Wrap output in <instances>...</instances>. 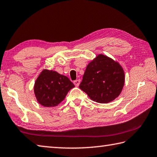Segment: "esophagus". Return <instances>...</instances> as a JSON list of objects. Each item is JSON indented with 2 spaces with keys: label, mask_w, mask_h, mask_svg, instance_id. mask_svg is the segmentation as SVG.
Listing matches in <instances>:
<instances>
[{
  "label": "esophagus",
  "mask_w": 157,
  "mask_h": 157,
  "mask_svg": "<svg viewBox=\"0 0 157 157\" xmlns=\"http://www.w3.org/2000/svg\"><path fill=\"white\" fill-rule=\"evenodd\" d=\"M74 84H75V86H78L79 84H80V79H77V80H75L73 82Z\"/></svg>",
  "instance_id": "1"
}]
</instances>
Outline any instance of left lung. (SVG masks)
I'll use <instances>...</instances> for the list:
<instances>
[{
    "label": "left lung",
    "instance_id": "obj_1",
    "mask_svg": "<svg viewBox=\"0 0 157 157\" xmlns=\"http://www.w3.org/2000/svg\"><path fill=\"white\" fill-rule=\"evenodd\" d=\"M124 82V71L119 62L99 54L87 65L79 88L93 101L107 104L118 98Z\"/></svg>",
    "mask_w": 157,
    "mask_h": 157
}]
</instances>
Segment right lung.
<instances>
[{
    "instance_id": "obj_1",
    "label": "right lung",
    "mask_w": 157,
    "mask_h": 157,
    "mask_svg": "<svg viewBox=\"0 0 157 157\" xmlns=\"http://www.w3.org/2000/svg\"><path fill=\"white\" fill-rule=\"evenodd\" d=\"M73 87L75 85L67 76L55 71L44 69L36 79L33 90L38 103L50 108L60 104Z\"/></svg>"
}]
</instances>
